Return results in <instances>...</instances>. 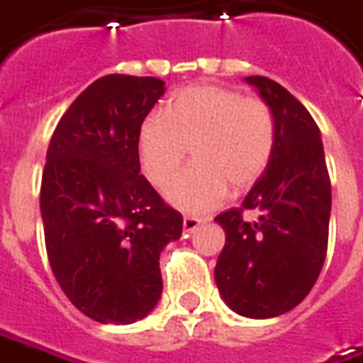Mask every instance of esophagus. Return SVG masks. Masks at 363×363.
I'll use <instances>...</instances> for the list:
<instances>
[{"mask_svg": "<svg viewBox=\"0 0 363 363\" xmlns=\"http://www.w3.org/2000/svg\"><path fill=\"white\" fill-rule=\"evenodd\" d=\"M201 219L199 217H184L182 219V229H184V233H193V231H197L201 228Z\"/></svg>", "mask_w": 363, "mask_h": 363, "instance_id": "esophagus-1", "label": "esophagus"}]
</instances>
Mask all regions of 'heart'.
Segmentation results:
<instances>
[{"label":"heart","mask_w":363,"mask_h":363,"mask_svg":"<svg viewBox=\"0 0 363 363\" xmlns=\"http://www.w3.org/2000/svg\"><path fill=\"white\" fill-rule=\"evenodd\" d=\"M276 146L274 116L258 97L219 85L174 93L164 116L152 113L138 130L142 172L162 186L191 148L193 162L168 182L166 201L184 213L217 207L228 189L242 193L260 181Z\"/></svg>","instance_id":"1"}]
</instances>
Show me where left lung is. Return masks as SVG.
<instances>
[{
	"label": "left lung",
	"mask_w": 363,
	"mask_h": 363,
	"mask_svg": "<svg viewBox=\"0 0 363 363\" xmlns=\"http://www.w3.org/2000/svg\"><path fill=\"white\" fill-rule=\"evenodd\" d=\"M274 116L272 160L240 209L215 217L225 231L215 282L231 311L250 319L289 313L323 268L331 182L321 132L305 105L276 81L245 77ZM245 208L259 219L245 222Z\"/></svg>",
	"instance_id": "left-lung-1"
}]
</instances>
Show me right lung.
<instances>
[{
	"label": "right lung",
	"mask_w": 363,
	"mask_h": 363,
	"mask_svg": "<svg viewBox=\"0 0 363 363\" xmlns=\"http://www.w3.org/2000/svg\"><path fill=\"white\" fill-rule=\"evenodd\" d=\"M154 77L107 74L58 121L40 189L50 268L74 307L97 323L130 325L162 294L160 252L182 233L140 174L138 130L164 95Z\"/></svg>",
	"instance_id": "1"
}]
</instances>
